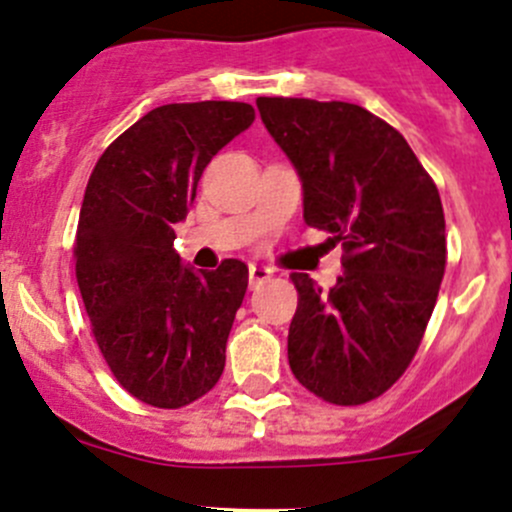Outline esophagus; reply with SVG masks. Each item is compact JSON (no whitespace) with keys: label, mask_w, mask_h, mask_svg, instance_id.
I'll list each match as a JSON object with an SVG mask.
<instances>
[{"label":"esophagus","mask_w":512,"mask_h":512,"mask_svg":"<svg viewBox=\"0 0 512 512\" xmlns=\"http://www.w3.org/2000/svg\"><path fill=\"white\" fill-rule=\"evenodd\" d=\"M272 277V270L265 265H250V287H257L262 285V282H267Z\"/></svg>","instance_id":"1"}]
</instances>
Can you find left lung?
<instances>
[{"label": "left lung", "instance_id": "8db88e82", "mask_svg": "<svg viewBox=\"0 0 512 512\" xmlns=\"http://www.w3.org/2000/svg\"><path fill=\"white\" fill-rule=\"evenodd\" d=\"M257 111L302 180L304 223L344 247L329 292L292 275L289 369L329 404H366L404 374L436 307L441 198L406 138L356 103L260 96Z\"/></svg>", "mask_w": 512, "mask_h": 512}]
</instances>
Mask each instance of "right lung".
Listing matches in <instances>:
<instances>
[{
    "label": "right lung",
    "mask_w": 512,
    "mask_h": 512,
    "mask_svg": "<svg viewBox=\"0 0 512 512\" xmlns=\"http://www.w3.org/2000/svg\"><path fill=\"white\" fill-rule=\"evenodd\" d=\"M240 101L148 111L98 158L76 230V280L103 359L143 404L180 409L218 384L247 265H183L173 227L205 165L252 126Z\"/></svg>",
    "instance_id": "obj_1"
}]
</instances>
